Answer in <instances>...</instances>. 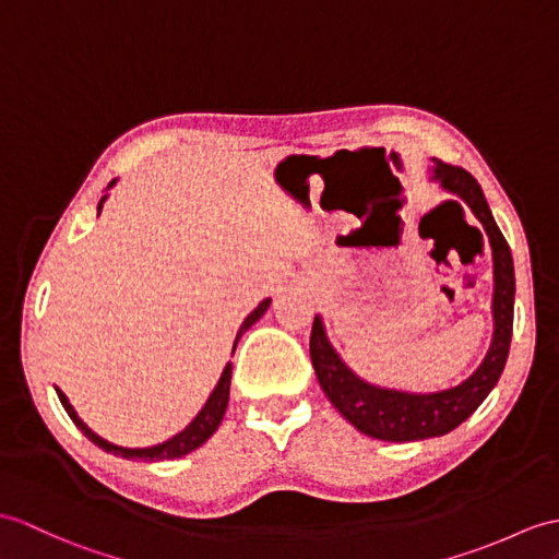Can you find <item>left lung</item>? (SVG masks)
Listing matches in <instances>:
<instances>
[{"instance_id": "8db88e82", "label": "left lung", "mask_w": 559, "mask_h": 559, "mask_svg": "<svg viewBox=\"0 0 559 559\" xmlns=\"http://www.w3.org/2000/svg\"><path fill=\"white\" fill-rule=\"evenodd\" d=\"M431 180L440 183L445 192L455 194L469 206L472 214L481 221L492 250V341L488 353L469 379L455 388L438 393H407L395 388H381L367 383L349 369L341 355L335 353L323 321L317 314L311 326L309 355L314 365L319 385L331 400V405L365 436L391 440V443H409L445 436L476 412V407L496 388L504 361L510 355L512 321H514V264L508 240L490 214L476 178L460 166L433 159Z\"/></svg>"}]
</instances>
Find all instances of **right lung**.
Instances as JSON below:
<instances>
[{"label":"right lung","instance_id":"right-lung-1","mask_svg":"<svg viewBox=\"0 0 559 559\" xmlns=\"http://www.w3.org/2000/svg\"><path fill=\"white\" fill-rule=\"evenodd\" d=\"M116 183V180H111L109 183V188ZM109 194H104V198L99 200V204H97V212H102V204H104V200H107ZM269 305H271V300L266 297V300H262L257 305V309L252 311V314L242 321V326H240V331H238V335H236V343H233V353H236V345H238V341L242 338V333L248 331L254 321H259V317H264V311L269 309ZM230 373H233V367H230V361L228 365L224 367V371H221V379H218V383H216V388L212 391V395H210V400L204 402V407L198 412V417H194L183 431L180 433H176L174 438H168V440H164V443H159V445H152V448H121V445H114V443H109V440H104V438H99L93 428H87L85 426V421L78 417L75 414V409L71 407V402H69V397L63 395L59 388H57V395H59V400H61V405H63V409L69 412V417H71V421L81 428V431L85 433V438H90L93 440V443L97 445V448H102L104 452H111V455H116V457H126V460H145V462H159V460H176V457H183V455H188V452H192V450H198L200 445H204L206 440L212 438V433L216 431L218 428V424H221V419H224V414H226V407H228V395H230Z\"/></svg>","mask_w":559,"mask_h":559}]
</instances>
